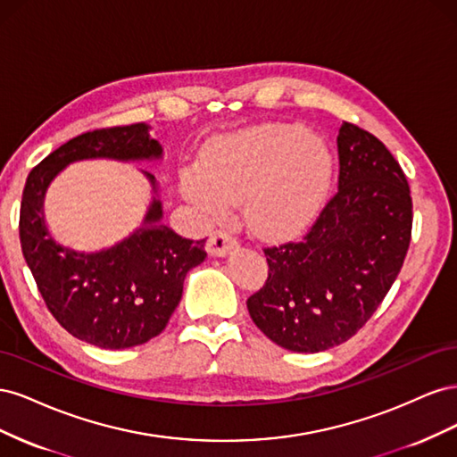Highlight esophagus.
<instances>
[{"mask_svg": "<svg viewBox=\"0 0 457 457\" xmlns=\"http://www.w3.org/2000/svg\"><path fill=\"white\" fill-rule=\"evenodd\" d=\"M237 245H238V240L234 238L228 230H215L212 234L210 242H207V252L215 257H225Z\"/></svg>", "mask_w": 457, "mask_h": 457, "instance_id": "obj_1", "label": "esophagus"}]
</instances>
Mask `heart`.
<instances>
[{"mask_svg": "<svg viewBox=\"0 0 457 457\" xmlns=\"http://www.w3.org/2000/svg\"><path fill=\"white\" fill-rule=\"evenodd\" d=\"M205 170L183 173L185 195L207 213L244 202L245 219L261 234L299 227L322 202L331 175L324 141L294 123H267L219 141Z\"/></svg>", "mask_w": 457, "mask_h": 457, "instance_id": "obj_1", "label": "heart"}]
</instances>
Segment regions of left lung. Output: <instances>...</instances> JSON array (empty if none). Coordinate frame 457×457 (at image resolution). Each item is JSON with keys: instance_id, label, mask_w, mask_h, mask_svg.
<instances>
[{"instance_id": "8db88e82", "label": "left lung", "mask_w": 457, "mask_h": 457, "mask_svg": "<svg viewBox=\"0 0 457 457\" xmlns=\"http://www.w3.org/2000/svg\"><path fill=\"white\" fill-rule=\"evenodd\" d=\"M337 152V192L299 240L262 247L269 276L247 297L255 326L294 353L351 339L381 305L411 240L408 179L386 146L343 121Z\"/></svg>"}]
</instances>
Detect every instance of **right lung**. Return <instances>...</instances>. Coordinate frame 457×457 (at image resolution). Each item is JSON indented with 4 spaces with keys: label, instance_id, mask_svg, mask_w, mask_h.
Masks as SVG:
<instances>
[{
    "label": "right lung",
    "instance_id": "add662e5",
    "mask_svg": "<svg viewBox=\"0 0 457 457\" xmlns=\"http://www.w3.org/2000/svg\"><path fill=\"white\" fill-rule=\"evenodd\" d=\"M146 129L133 123L81 133L41 160L22 190V255L49 312L68 334L110 351L162 334L181 301L187 272L207 255L204 240L183 238L162 225V204L154 200L145 225L128 240L106 252L78 253L49 237L41 202L51 179L71 162L160 158L162 146Z\"/></svg>",
    "mask_w": 457,
    "mask_h": 457
}]
</instances>
